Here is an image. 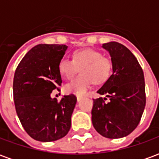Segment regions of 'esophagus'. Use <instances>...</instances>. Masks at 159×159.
<instances>
[{
	"label": "esophagus",
	"instance_id": "obj_1",
	"mask_svg": "<svg viewBox=\"0 0 159 159\" xmlns=\"http://www.w3.org/2000/svg\"><path fill=\"white\" fill-rule=\"evenodd\" d=\"M76 100H77V102H79L81 100H83V97L82 96H76Z\"/></svg>",
	"mask_w": 159,
	"mask_h": 159
}]
</instances>
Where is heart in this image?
I'll return each instance as SVG.
<instances>
[{
    "instance_id": "obj_1",
    "label": "heart",
    "mask_w": 159,
    "mask_h": 159,
    "mask_svg": "<svg viewBox=\"0 0 159 159\" xmlns=\"http://www.w3.org/2000/svg\"><path fill=\"white\" fill-rule=\"evenodd\" d=\"M80 68L81 75L64 87L66 93L81 96L88 92L93 81L105 83L111 73L112 64L100 52L89 48L76 50L72 53V60L62 58L58 66L59 74L67 80L71 79Z\"/></svg>"
}]
</instances>
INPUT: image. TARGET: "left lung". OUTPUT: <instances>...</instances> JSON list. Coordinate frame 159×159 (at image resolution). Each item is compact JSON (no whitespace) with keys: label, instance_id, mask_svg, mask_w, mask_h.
I'll use <instances>...</instances> for the list:
<instances>
[{"label":"left lung","instance_id":"8db88e82","mask_svg":"<svg viewBox=\"0 0 159 159\" xmlns=\"http://www.w3.org/2000/svg\"><path fill=\"white\" fill-rule=\"evenodd\" d=\"M111 55L112 75L97 91L107 98L93 99L92 123L98 133L109 139L129 134L140 123L146 106L145 80L137 59L117 42L104 43Z\"/></svg>","mask_w":159,"mask_h":159}]
</instances>
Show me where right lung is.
Listing matches in <instances>:
<instances>
[{
	"instance_id": "add662e5",
	"label": "right lung",
	"mask_w": 159,
	"mask_h": 159,
	"mask_svg": "<svg viewBox=\"0 0 159 159\" xmlns=\"http://www.w3.org/2000/svg\"><path fill=\"white\" fill-rule=\"evenodd\" d=\"M66 45L39 44L26 53L13 78V100L17 115L26 133L34 140L48 142L69 132L76 103L74 94L60 101L50 94L59 89L62 79L58 66Z\"/></svg>"
}]
</instances>
